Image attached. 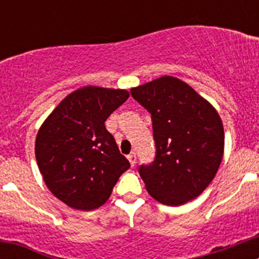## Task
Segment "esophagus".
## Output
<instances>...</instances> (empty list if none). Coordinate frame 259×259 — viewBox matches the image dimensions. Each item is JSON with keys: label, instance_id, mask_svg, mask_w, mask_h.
Listing matches in <instances>:
<instances>
[{"label": "esophagus", "instance_id": "34e87169", "mask_svg": "<svg viewBox=\"0 0 259 259\" xmlns=\"http://www.w3.org/2000/svg\"><path fill=\"white\" fill-rule=\"evenodd\" d=\"M128 161H130V163H131V166H135V163H136V154L135 153H131V154H128Z\"/></svg>", "mask_w": 259, "mask_h": 259}]
</instances>
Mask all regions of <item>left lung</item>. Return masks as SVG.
<instances>
[{"instance_id":"obj_1","label":"left lung","mask_w":259,"mask_h":259,"mask_svg":"<svg viewBox=\"0 0 259 259\" xmlns=\"http://www.w3.org/2000/svg\"><path fill=\"white\" fill-rule=\"evenodd\" d=\"M131 95L152 114L155 159L139 167L148 193L168 206L198 197L223 158L224 130L218 111L174 76L132 88Z\"/></svg>"}]
</instances>
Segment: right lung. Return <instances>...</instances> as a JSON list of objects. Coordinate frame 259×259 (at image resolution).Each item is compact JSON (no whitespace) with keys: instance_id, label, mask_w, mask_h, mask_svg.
Instances as JSON below:
<instances>
[{"instance_id":"add662e5","label":"right lung","mask_w":259,"mask_h":259,"mask_svg":"<svg viewBox=\"0 0 259 259\" xmlns=\"http://www.w3.org/2000/svg\"><path fill=\"white\" fill-rule=\"evenodd\" d=\"M125 89L83 87L59 102L41 124L35 154L45 184L76 210L102 206L130 168L105 120L127 101Z\"/></svg>"}]
</instances>
